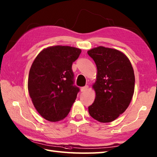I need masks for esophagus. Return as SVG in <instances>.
<instances>
[{"mask_svg": "<svg viewBox=\"0 0 157 157\" xmlns=\"http://www.w3.org/2000/svg\"><path fill=\"white\" fill-rule=\"evenodd\" d=\"M88 90V86H84V87H82L81 88V91L82 92H86V91H87Z\"/></svg>", "mask_w": 157, "mask_h": 157, "instance_id": "34e87169", "label": "esophagus"}]
</instances>
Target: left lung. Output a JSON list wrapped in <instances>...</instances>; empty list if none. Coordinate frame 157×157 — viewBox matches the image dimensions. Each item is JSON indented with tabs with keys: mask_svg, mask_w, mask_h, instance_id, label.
I'll return each mask as SVG.
<instances>
[{
	"mask_svg": "<svg viewBox=\"0 0 157 157\" xmlns=\"http://www.w3.org/2000/svg\"><path fill=\"white\" fill-rule=\"evenodd\" d=\"M97 73L92 88L95 99L88 106L92 118L109 123L128 107L134 95L135 75L132 63L124 53L115 48L98 46L89 50Z\"/></svg>",
	"mask_w": 157,
	"mask_h": 157,
	"instance_id": "1",
	"label": "left lung"
}]
</instances>
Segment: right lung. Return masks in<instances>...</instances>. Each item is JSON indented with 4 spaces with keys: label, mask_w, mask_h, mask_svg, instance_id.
<instances>
[{
    "label": "right lung",
    "mask_w": 157,
    "mask_h": 157,
    "mask_svg": "<svg viewBox=\"0 0 157 157\" xmlns=\"http://www.w3.org/2000/svg\"><path fill=\"white\" fill-rule=\"evenodd\" d=\"M82 50L52 46L40 52L29 69L28 88L36 111L52 122L64 119L75 102L79 88L73 84L72 63Z\"/></svg>",
    "instance_id": "obj_1"
}]
</instances>
